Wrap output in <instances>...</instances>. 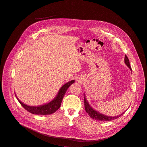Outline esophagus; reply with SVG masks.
<instances>
[{
  "instance_id": "34e87169",
  "label": "esophagus",
  "mask_w": 147,
  "mask_h": 147,
  "mask_svg": "<svg viewBox=\"0 0 147 147\" xmlns=\"http://www.w3.org/2000/svg\"><path fill=\"white\" fill-rule=\"evenodd\" d=\"M77 81H78V82L80 83H82L84 82V78L81 77V76H80V77H79L78 79H77Z\"/></svg>"
}]
</instances>
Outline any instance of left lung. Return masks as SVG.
<instances>
[{
    "label": "left lung",
    "instance_id": "left-lung-1",
    "mask_svg": "<svg viewBox=\"0 0 147 147\" xmlns=\"http://www.w3.org/2000/svg\"><path fill=\"white\" fill-rule=\"evenodd\" d=\"M124 63L126 65V66L130 69L131 67L130 65V63H129V60L128 57L126 56V55H125V57H124ZM132 74V72H131ZM84 106H85V109L86 111V113L88 114V115L91 117L93 118V119H95L96 120H99V121H111V120H114L117 119V118H119L120 116H121L124 113H121V114L115 116V117H111V116H108L106 115L105 114H101L100 113L99 111H97L96 110H95L94 109H93V107H92V106L90 105L89 104V103L88 102V100L86 98V94L84 93Z\"/></svg>",
    "mask_w": 147,
    "mask_h": 147
}]
</instances>
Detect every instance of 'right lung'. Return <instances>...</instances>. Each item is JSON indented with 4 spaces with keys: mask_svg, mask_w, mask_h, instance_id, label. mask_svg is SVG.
Here are the masks:
<instances>
[{
    "mask_svg": "<svg viewBox=\"0 0 147 147\" xmlns=\"http://www.w3.org/2000/svg\"><path fill=\"white\" fill-rule=\"evenodd\" d=\"M74 82L75 80H71L66 82L63 86L61 87L56 96L52 100L47 103L40 105L38 106L27 105L20 101V100L17 97V95L16 94L15 95L20 103L22 105V106L27 111H29V113L36 115H50L54 113L55 111L59 109L63 98L67 90Z\"/></svg>",
    "mask_w": 147,
    "mask_h": 147,
    "instance_id": "1",
    "label": "right lung"
}]
</instances>
